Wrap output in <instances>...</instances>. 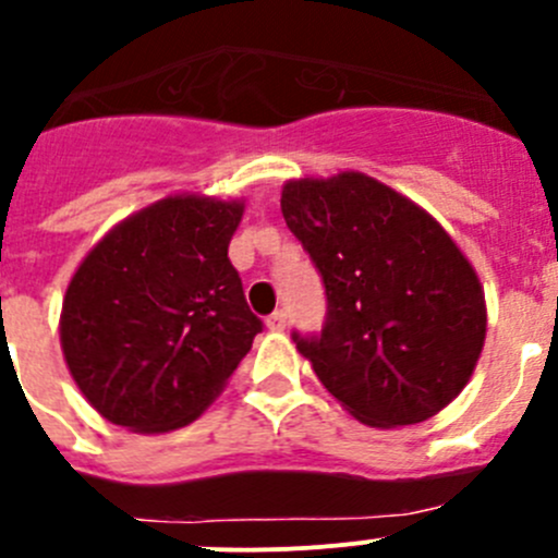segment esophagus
<instances>
[{"label": "esophagus", "instance_id": "34e87169", "mask_svg": "<svg viewBox=\"0 0 558 558\" xmlns=\"http://www.w3.org/2000/svg\"><path fill=\"white\" fill-rule=\"evenodd\" d=\"M267 327L272 329V332H283V329H286V313L275 311L272 316H267Z\"/></svg>", "mask_w": 558, "mask_h": 558}]
</instances>
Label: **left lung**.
<instances>
[{
    "instance_id": "8db88e82",
    "label": "left lung",
    "mask_w": 558,
    "mask_h": 558,
    "mask_svg": "<svg viewBox=\"0 0 558 558\" xmlns=\"http://www.w3.org/2000/svg\"><path fill=\"white\" fill-rule=\"evenodd\" d=\"M286 226L327 289V324L296 351L371 428L425 423L461 395L488 327L472 262L420 204L362 171L289 180Z\"/></svg>"
}]
</instances>
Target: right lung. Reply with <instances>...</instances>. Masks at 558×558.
I'll return each mask as SVG.
<instances>
[{
    "label": "right lung",
    "instance_id": "right-lung-1",
    "mask_svg": "<svg viewBox=\"0 0 558 558\" xmlns=\"http://www.w3.org/2000/svg\"><path fill=\"white\" fill-rule=\"evenodd\" d=\"M242 198L174 193L119 220L70 278L59 343L86 403L135 434L185 428L262 322L229 262Z\"/></svg>",
    "mask_w": 558,
    "mask_h": 558
}]
</instances>
